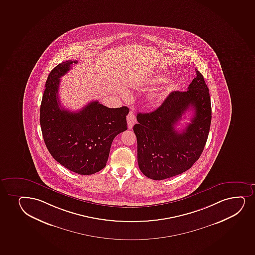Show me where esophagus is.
<instances>
[{"mask_svg": "<svg viewBox=\"0 0 255 255\" xmlns=\"http://www.w3.org/2000/svg\"><path fill=\"white\" fill-rule=\"evenodd\" d=\"M127 121H128V128H132V126H133L135 123H136V117H135L134 112L132 111V110L129 112L128 116L127 117Z\"/></svg>", "mask_w": 255, "mask_h": 255, "instance_id": "esophagus-1", "label": "esophagus"}]
</instances>
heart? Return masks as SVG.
Listing matches in <instances>:
<instances>
[{"label": "heart", "mask_w": 255, "mask_h": 255, "mask_svg": "<svg viewBox=\"0 0 255 255\" xmlns=\"http://www.w3.org/2000/svg\"><path fill=\"white\" fill-rule=\"evenodd\" d=\"M164 80L165 79H159V81H160V82H163Z\"/></svg>", "instance_id": "heart-1"}]
</instances>
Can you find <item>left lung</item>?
Here are the masks:
<instances>
[{
    "instance_id": "8db88e82",
    "label": "left lung",
    "mask_w": 255,
    "mask_h": 255,
    "mask_svg": "<svg viewBox=\"0 0 255 255\" xmlns=\"http://www.w3.org/2000/svg\"><path fill=\"white\" fill-rule=\"evenodd\" d=\"M196 71L188 90L172 92L154 112L137 115L133 132L138 167L149 179L162 180L184 173L199 159L205 147L212 108L204 77ZM189 108L194 111L192 123L179 132L175 126Z\"/></svg>"
}]
</instances>
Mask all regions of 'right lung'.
<instances>
[{
  "instance_id": "add662e5",
  "label": "right lung",
  "mask_w": 255,
  "mask_h": 255,
  "mask_svg": "<svg viewBox=\"0 0 255 255\" xmlns=\"http://www.w3.org/2000/svg\"><path fill=\"white\" fill-rule=\"evenodd\" d=\"M76 60L53 68L46 82L40 108V123L45 144L53 158L74 173L89 175L106 166L112 141L128 129L129 109L108 108L93 101L77 112L59 104L60 78Z\"/></svg>"
}]
</instances>
